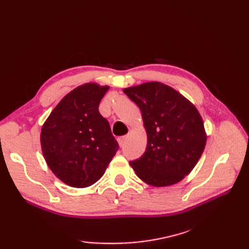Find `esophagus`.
I'll list each match as a JSON object with an SVG mask.
<instances>
[{
    "mask_svg": "<svg viewBox=\"0 0 249 249\" xmlns=\"http://www.w3.org/2000/svg\"><path fill=\"white\" fill-rule=\"evenodd\" d=\"M117 141H118V144H119V146H120V147H123V146L124 145V143H125V141H126V136H123V137H119V138L117 139Z\"/></svg>",
    "mask_w": 249,
    "mask_h": 249,
    "instance_id": "1",
    "label": "esophagus"
}]
</instances>
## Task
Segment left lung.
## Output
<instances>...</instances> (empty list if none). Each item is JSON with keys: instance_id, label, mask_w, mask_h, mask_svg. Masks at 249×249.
<instances>
[{"instance_id": "1", "label": "left lung", "mask_w": 249, "mask_h": 249, "mask_svg": "<svg viewBox=\"0 0 249 249\" xmlns=\"http://www.w3.org/2000/svg\"><path fill=\"white\" fill-rule=\"evenodd\" d=\"M139 107L147 135L145 153L130 165L137 177L154 187L180 182L195 167L207 134L196 107L176 89L160 82L124 88Z\"/></svg>"}]
</instances>
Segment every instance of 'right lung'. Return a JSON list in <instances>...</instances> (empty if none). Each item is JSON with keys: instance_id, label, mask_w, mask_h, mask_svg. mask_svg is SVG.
Segmentation results:
<instances>
[{"instance_id": "add662e5", "label": "right lung", "mask_w": 249, "mask_h": 249, "mask_svg": "<svg viewBox=\"0 0 249 249\" xmlns=\"http://www.w3.org/2000/svg\"><path fill=\"white\" fill-rule=\"evenodd\" d=\"M109 86L86 83L67 93L51 112L41 133V150L48 166L74 188L93 185L118 150L99 105Z\"/></svg>"}]
</instances>
